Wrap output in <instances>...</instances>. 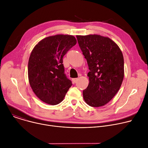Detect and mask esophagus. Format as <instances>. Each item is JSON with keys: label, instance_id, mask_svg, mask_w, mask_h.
I'll use <instances>...</instances> for the list:
<instances>
[{"label": "esophagus", "instance_id": "34e87169", "mask_svg": "<svg viewBox=\"0 0 148 148\" xmlns=\"http://www.w3.org/2000/svg\"><path fill=\"white\" fill-rule=\"evenodd\" d=\"M72 80H73V81L74 82H77V81H78V78H73V79H72Z\"/></svg>", "mask_w": 148, "mask_h": 148}]
</instances>
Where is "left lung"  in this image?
<instances>
[{"label":"left lung","instance_id":"obj_1","mask_svg":"<svg viewBox=\"0 0 148 148\" xmlns=\"http://www.w3.org/2000/svg\"><path fill=\"white\" fill-rule=\"evenodd\" d=\"M87 60L89 84L83 98L91 107L109 102L119 91L124 77V61L119 46L108 37L98 34L76 36Z\"/></svg>","mask_w":148,"mask_h":148}]
</instances>
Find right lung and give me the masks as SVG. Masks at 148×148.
Returning <instances> with one entry per match:
<instances>
[{"instance_id": "add662e5", "label": "right lung", "mask_w": 148, "mask_h": 148, "mask_svg": "<svg viewBox=\"0 0 148 148\" xmlns=\"http://www.w3.org/2000/svg\"><path fill=\"white\" fill-rule=\"evenodd\" d=\"M77 43L74 36L57 34L40 41L28 62V78L36 95L51 105L60 103L72 86L64 74L62 58Z\"/></svg>"}]
</instances>
